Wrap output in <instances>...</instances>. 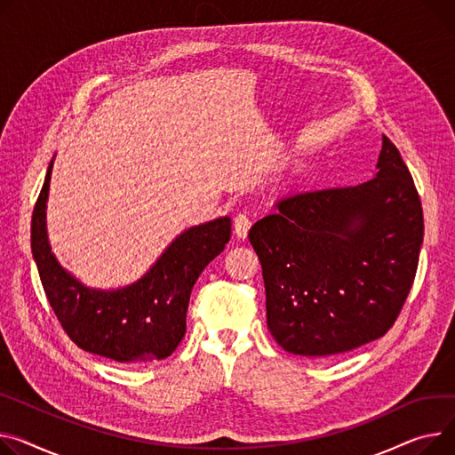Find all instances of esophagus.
<instances>
[{"instance_id": "34e87169", "label": "esophagus", "mask_w": 455, "mask_h": 455, "mask_svg": "<svg viewBox=\"0 0 455 455\" xmlns=\"http://www.w3.org/2000/svg\"><path fill=\"white\" fill-rule=\"evenodd\" d=\"M251 218L247 214H237L234 218V234L239 237V239H245L249 230H251Z\"/></svg>"}]
</instances>
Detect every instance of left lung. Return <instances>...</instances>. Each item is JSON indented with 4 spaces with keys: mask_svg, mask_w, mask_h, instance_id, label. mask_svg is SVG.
I'll list each match as a JSON object with an SVG mask.
<instances>
[{
    "mask_svg": "<svg viewBox=\"0 0 455 455\" xmlns=\"http://www.w3.org/2000/svg\"><path fill=\"white\" fill-rule=\"evenodd\" d=\"M425 234L399 149L382 135L373 179L298 194L249 232L267 325L289 353L331 356L386 335L411 289Z\"/></svg>",
    "mask_w": 455,
    "mask_h": 455,
    "instance_id": "1",
    "label": "left lung"
}]
</instances>
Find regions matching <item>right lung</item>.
<instances>
[{"mask_svg":"<svg viewBox=\"0 0 455 455\" xmlns=\"http://www.w3.org/2000/svg\"><path fill=\"white\" fill-rule=\"evenodd\" d=\"M52 161L33 212L30 247L49 304L69 339L115 362L170 356L187 331L188 301L204 267L230 239L228 216L180 232L137 282L118 289H93L56 259L47 235V199Z\"/></svg>","mask_w":455,"mask_h":455,"instance_id":"right-lung-1","label":"right lung"}]
</instances>
